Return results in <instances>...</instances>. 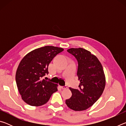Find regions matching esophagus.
I'll return each mask as SVG.
<instances>
[{"label": "esophagus", "instance_id": "obj_1", "mask_svg": "<svg viewBox=\"0 0 126 126\" xmlns=\"http://www.w3.org/2000/svg\"><path fill=\"white\" fill-rule=\"evenodd\" d=\"M61 88L62 89H65L67 88V86H61Z\"/></svg>", "mask_w": 126, "mask_h": 126}]
</instances>
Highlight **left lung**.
Wrapping results in <instances>:
<instances>
[{
    "label": "left lung",
    "mask_w": 126,
    "mask_h": 126,
    "mask_svg": "<svg viewBox=\"0 0 126 126\" xmlns=\"http://www.w3.org/2000/svg\"><path fill=\"white\" fill-rule=\"evenodd\" d=\"M67 52L73 55L78 62L77 74L80 83L78 89L69 88L72 95L65 100V103L76 111L86 110L103 93L106 85L103 67L95 55L83 48H71Z\"/></svg>",
    "instance_id": "obj_1"
}]
</instances>
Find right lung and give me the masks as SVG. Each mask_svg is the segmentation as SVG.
I'll return each mask as SVG.
<instances>
[{"instance_id": "1", "label": "right lung", "mask_w": 126, "mask_h": 126, "mask_svg": "<svg viewBox=\"0 0 126 126\" xmlns=\"http://www.w3.org/2000/svg\"><path fill=\"white\" fill-rule=\"evenodd\" d=\"M63 50L57 47L45 46L31 51L22 59L17 68L16 79L25 103L32 106L43 105L58 91V85L42 78L49 73L50 62Z\"/></svg>"}]
</instances>
